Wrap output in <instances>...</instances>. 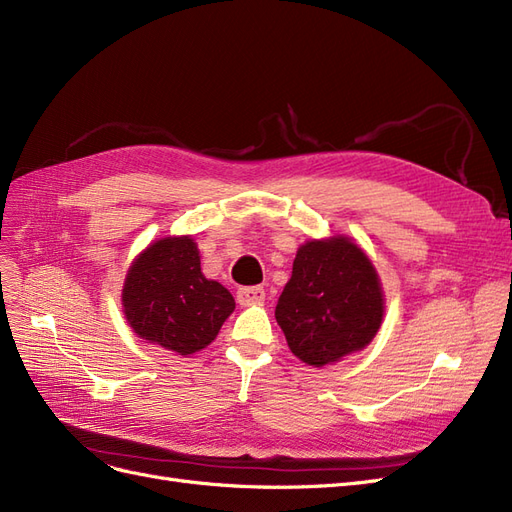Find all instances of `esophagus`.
Here are the masks:
<instances>
[{
	"instance_id": "1",
	"label": "esophagus",
	"mask_w": 512,
	"mask_h": 512,
	"mask_svg": "<svg viewBox=\"0 0 512 512\" xmlns=\"http://www.w3.org/2000/svg\"><path fill=\"white\" fill-rule=\"evenodd\" d=\"M237 301L241 305H252V303H262L265 301V288L262 286H247L237 290Z\"/></svg>"
}]
</instances>
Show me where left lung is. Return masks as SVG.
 I'll return each instance as SVG.
<instances>
[{"mask_svg":"<svg viewBox=\"0 0 512 512\" xmlns=\"http://www.w3.org/2000/svg\"><path fill=\"white\" fill-rule=\"evenodd\" d=\"M382 314L378 273L346 237L301 245L275 307L292 354L314 367L363 350L378 333Z\"/></svg>","mask_w":512,"mask_h":512,"instance_id":"1","label":"left lung"}]
</instances>
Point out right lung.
I'll use <instances>...</instances> for the list:
<instances>
[{
	"label": "right lung",
	"instance_id": "1",
	"mask_svg": "<svg viewBox=\"0 0 512 512\" xmlns=\"http://www.w3.org/2000/svg\"><path fill=\"white\" fill-rule=\"evenodd\" d=\"M232 309V294L200 271L198 247L190 237L149 245L123 284V312L134 333L179 354L209 346Z\"/></svg>",
	"mask_w": 512,
	"mask_h": 512
}]
</instances>
